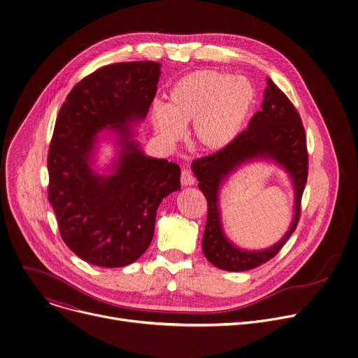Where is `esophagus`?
I'll return each mask as SVG.
<instances>
[{
  "mask_svg": "<svg viewBox=\"0 0 358 358\" xmlns=\"http://www.w3.org/2000/svg\"><path fill=\"white\" fill-rule=\"evenodd\" d=\"M194 182H195V177L192 176L191 170L182 169V171H181V184L188 187V185H192Z\"/></svg>",
  "mask_w": 358,
  "mask_h": 358,
  "instance_id": "34e87169",
  "label": "esophagus"
}]
</instances>
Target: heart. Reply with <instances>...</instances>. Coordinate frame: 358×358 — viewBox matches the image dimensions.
<instances>
[{
    "instance_id": "b5f03b06",
    "label": "heart",
    "mask_w": 358,
    "mask_h": 358,
    "mask_svg": "<svg viewBox=\"0 0 358 358\" xmlns=\"http://www.w3.org/2000/svg\"><path fill=\"white\" fill-rule=\"evenodd\" d=\"M253 85L218 71H196L181 78L170 90L167 105L155 106L151 122L167 143L178 140L192 123L191 138L207 151L227 147L241 131L255 103Z\"/></svg>"
}]
</instances>
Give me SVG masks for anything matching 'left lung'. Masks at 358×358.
I'll list each match as a JSON object with an SVG mask.
<instances>
[{"instance_id":"1","label":"left lung","mask_w":358,"mask_h":358,"mask_svg":"<svg viewBox=\"0 0 358 358\" xmlns=\"http://www.w3.org/2000/svg\"><path fill=\"white\" fill-rule=\"evenodd\" d=\"M262 109L253 115L248 129L239 133L227 147L192 162L191 169L198 178V188L208 202V217L202 236L206 258L217 268L229 272H243L257 268L283 248L297 227L300 201L308 181L309 155L301 119L287 96L268 78ZM268 158L283 166L295 188V215L289 231L273 247L262 251L236 248L225 236L220 225L219 189L222 182L238 166L256 159Z\"/></svg>"}]
</instances>
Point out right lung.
<instances>
[{
  "mask_svg": "<svg viewBox=\"0 0 358 358\" xmlns=\"http://www.w3.org/2000/svg\"><path fill=\"white\" fill-rule=\"evenodd\" d=\"M159 62L100 68L68 94L48 152V199L66 246L87 264L122 268L137 261L155 235L157 208L180 189L181 170L147 157L130 126L141 122L157 92ZM115 129L120 156L109 176L91 169L96 134Z\"/></svg>",
  "mask_w": 358,
  "mask_h": 358,
  "instance_id": "right-lung-1",
  "label": "right lung"
}]
</instances>
